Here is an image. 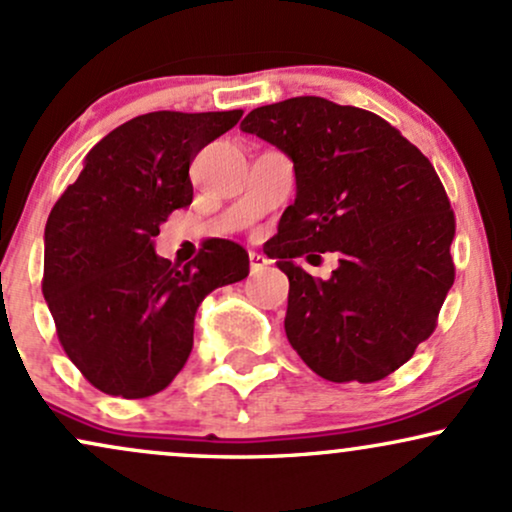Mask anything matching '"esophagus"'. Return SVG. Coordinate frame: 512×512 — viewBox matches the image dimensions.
<instances>
[{"label":"esophagus","instance_id":"34e87169","mask_svg":"<svg viewBox=\"0 0 512 512\" xmlns=\"http://www.w3.org/2000/svg\"><path fill=\"white\" fill-rule=\"evenodd\" d=\"M268 258L266 256H261V254H256V251H251L249 254V270H251V275H256V273H261L263 268H268Z\"/></svg>","mask_w":512,"mask_h":512}]
</instances>
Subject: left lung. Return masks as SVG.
I'll list each match as a JSON object with an SVG mask.
<instances>
[{"label":"left lung","mask_w":512,"mask_h":512,"mask_svg":"<svg viewBox=\"0 0 512 512\" xmlns=\"http://www.w3.org/2000/svg\"><path fill=\"white\" fill-rule=\"evenodd\" d=\"M242 130L294 161L273 254L289 277V344L330 382L384 380L434 332L456 277L437 170L377 113L323 97L258 106ZM308 250L338 251L330 281L295 266Z\"/></svg>","instance_id":"1"}]
</instances>
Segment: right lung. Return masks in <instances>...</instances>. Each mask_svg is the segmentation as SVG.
<instances>
[{"mask_svg":"<svg viewBox=\"0 0 512 512\" xmlns=\"http://www.w3.org/2000/svg\"><path fill=\"white\" fill-rule=\"evenodd\" d=\"M242 111H154L85 156L44 227L42 294L59 342L92 387L147 399L185 368L194 315L213 289L249 275V254L208 239L187 266L156 256L159 225L192 204L189 163Z\"/></svg>","mask_w":512,"mask_h":512,"instance_id":"add662e5","label":"right lung"}]
</instances>
